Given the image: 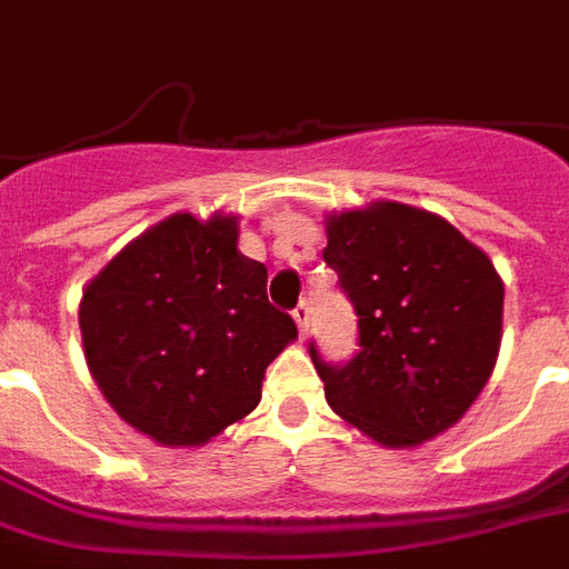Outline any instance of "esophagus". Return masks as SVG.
Returning a JSON list of instances; mask_svg holds the SVG:
<instances>
[{"mask_svg":"<svg viewBox=\"0 0 569 569\" xmlns=\"http://www.w3.org/2000/svg\"><path fill=\"white\" fill-rule=\"evenodd\" d=\"M292 317H296V326H298V331H301V338H307V331H310V305H307V301H301V305L296 307V313H292Z\"/></svg>","mask_w":569,"mask_h":569,"instance_id":"obj_1","label":"esophagus"}]
</instances>
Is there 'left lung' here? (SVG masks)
<instances>
[{"label": "left lung", "mask_w": 569, "mask_h": 569, "mask_svg": "<svg viewBox=\"0 0 569 569\" xmlns=\"http://www.w3.org/2000/svg\"><path fill=\"white\" fill-rule=\"evenodd\" d=\"M326 234L322 259L359 317L347 365L310 343L328 407L391 449L443 435L498 361L500 273L452 222L401 201L331 213Z\"/></svg>", "instance_id": "8db88e82"}]
</instances>
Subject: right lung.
I'll return each mask as SVG.
<instances>
[{"instance_id": "1", "label": "right lung", "mask_w": 569, "mask_h": 569, "mask_svg": "<svg viewBox=\"0 0 569 569\" xmlns=\"http://www.w3.org/2000/svg\"><path fill=\"white\" fill-rule=\"evenodd\" d=\"M238 250V217L174 213L83 289V356L117 416L162 446H201L256 410L264 368L298 338Z\"/></svg>"}]
</instances>
